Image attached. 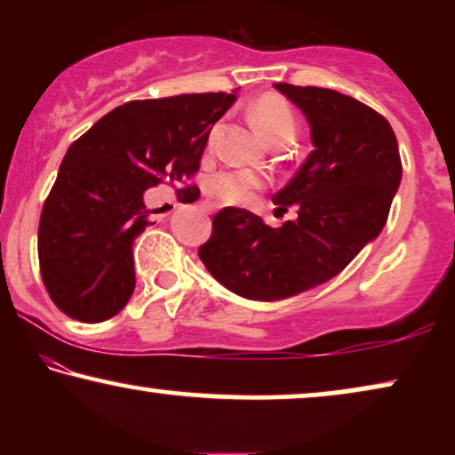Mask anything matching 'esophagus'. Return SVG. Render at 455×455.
<instances>
[{
  "mask_svg": "<svg viewBox=\"0 0 455 455\" xmlns=\"http://www.w3.org/2000/svg\"><path fill=\"white\" fill-rule=\"evenodd\" d=\"M201 209L207 211V213H213V211H215V207H213V204H211V203H203Z\"/></svg>",
  "mask_w": 455,
  "mask_h": 455,
  "instance_id": "obj_1",
  "label": "esophagus"
}]
</instances>
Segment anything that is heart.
I'll return each mask as SVG.
<instances>
[{
  "instance_id": "1",
  "label": "heart",
  "mask_w": 455,
  "mask_h": 455,
  "mask_svg": "<svg viewBox=\"0 0 455 455\" xmlns=\"http://www.w3.org/2000/svg\"><path fill=\"white\" fill-rule=\"evenodd\" d=\"M252 120L257 124L260 132L271 145H288L294 140L298 120L291 105L285 101L283 97L275 95V92H267L260 95L251 108ZM215 128L209 136V147H213ZM265 186L263 176L246 170H234V172H220L209 180V192L215 198L223 203H244L251 198L254 192Z\"/></svg>"
}]
</instances>
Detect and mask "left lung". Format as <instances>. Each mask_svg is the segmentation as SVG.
Returning <instances> with one entry per match:
<instances>
[{
    "mask_svg": "<svg viewBox=\"0 0 455 455\" xmlns=\"http://www.w3.org/2000/svg\"><path fill=\"white\" fill-rule=\"evenodd\" d=\"M302 109L315 151L273 196L298 220L269 228L246 209L226 207L198 257L221 285L248 300H283L346 269L381 234L402 180L389 122L369 105L319 86L277 83Z\"/></svg>",
    "mask_w": 455,
    "mask_h": 455,
    "instance_id": "8db88e82",
    "label": "left lung"
}]
</instances>
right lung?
Masks as SVG:
<instances>
[{"mask_svg": "<svg viewBox=\"0 0 455 455\" xmlns=\"http://www.w3.org/2000/svg\"><path fill=\"white\" fill-rule=\"evenodd\" d=\"M234 101V92L128 101L72 142L39 223L41 277L61 313L101 323L126 307L134 240L151 223L145 190H195L211 128Z\"/></svg>", "mask_w": 455, "mask_h": 455, "instance_id": "add662e5", "label": "right lung"}]
</instances>
